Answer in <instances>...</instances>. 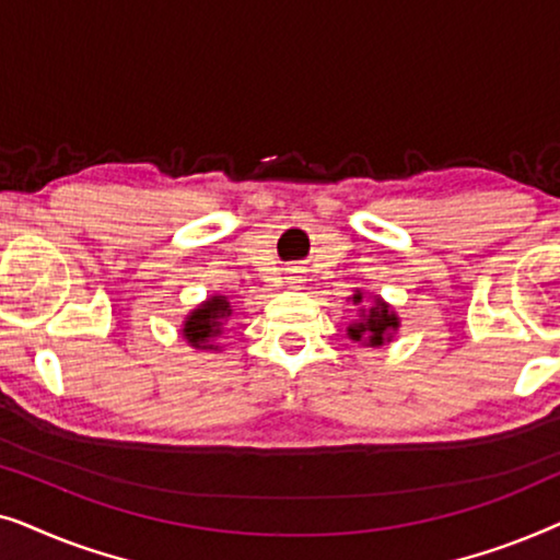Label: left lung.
<instances>
[{
  "label": "left lung",
  "instance_id": "8db88e82",
  "mask_svg": "<svg viewBox=\"0 0 560 560\" xmlns=\"http://www.w3.org/2000/svg\"><path fill=\"white\" fill-rule=\"evenodd\" d=\"M362 293H354V305H362ZM400 328V318L382 298H374L372 308H362V316L347 328L351 341H362L366 347H382L393 341V334Z\"/></svg>",
  "mask_w": 560,
  "mask_h": 560
}]
</instances>
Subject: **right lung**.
<instances>
[{
    "instance_id": "1",
    "label": "right lung",
    "mask_w": 560,
    "mask_h": 560,
    "mask_svg": "<svg viewBox=\"0 0 560 560\" xmlns=\"http://www.w3.org/2000/svg\"><path fill=\"white\" fill-rule=\"evenodd\" d=\"M232 316V305L224 295H211L198 308L188 313L183 320V339H186L194 349H219L213 347V339H219L224 331V320Z\"/></svg>"
}]
</instances>
